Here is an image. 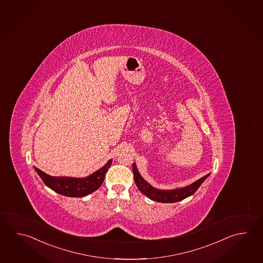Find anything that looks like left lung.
<instances>
[{"mask_svg":"<svg viewBox=\"0 0 263 263\" xmlns=\"http://www.w3.org/2000/svg\"><path fill=\"white\" fill-rule=\"evenodd\" d=\"M132 168L134 172L136 185L140 189V192L144 194L147 198H150L152 200H155L157 202H162V203L177 202V201H181L182 199L192 196L198 190V187L201 185V183L210 176V173H208L207 175L198 179L196 182H192L187 186L165 190V189H158V188L154 187L153 185H151L149 182L145 181L138 171L136 163L132 165Z\"/></svg>","mask_w":263,"mask_h":263,"instance_id":"1","label":"left lung"}]
</instances>
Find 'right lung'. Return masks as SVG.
<instances>
[{
	"label": "right lung",
	"instance_id": "obj_1",
	"mask_svg": "<svg viewBox=\"0 0 263 263\" xmlns=\"http://www.w3.org/2000/svg\"><path fill=\"white\" fill-rule=\"evenodd\" d=\"M112 159H109L104 166L98 171L93 172L91 175L84 178L76 177H54L47 173L40 171L34 166L35 172H37L39 177L43 181L44 183L55 191L56 193L71 197V198H81L85 197L89 194L95 192L101 186L107 168L111 166Z\"/></svg>",
	"mask_w": 263,
	"mask_h": 263
}]
</instances>
